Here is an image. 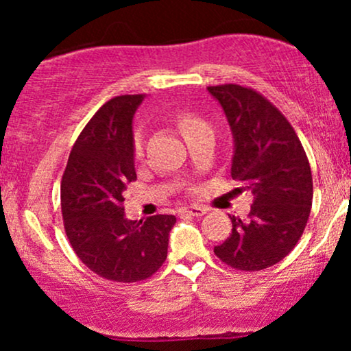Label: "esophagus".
<instances>
[{
    "instance_id": "34e87169",
    "label": "esophagus",
    "mask_w": 351,
    "mask_h": 351,
    "mask_svg": "<svg viewBox=\"0 0 351 351\" xmlns=\"http://www.w3.org/2000/svg\"><path fill=\"white\" fill-rule=\"evenodd\" d=\"M180 213L181 215H188V216H204L208 213V208L198 206V204H191V206L181 209Z\"/></svg>"
}]
</instances>
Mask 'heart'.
I'll return each mask as SVG.
<instances>
[{
	"instance_id": "heart-1",
	"label": "heart",
	"mask_w": 351,
	"mask_h": 351,
	"mask_svg": "<svg viewBox=\"0 0 351 351\" xmlns=\"http://www.w3.org/2000/svg\"><path fill=\"white\" fill-rule=\"evenodd\" d=\"M178 125L184 135L189 134V132H193V130H198V128L208 127V123L204 122V120H201V119H198V117L189 115V114L180 115ZM135 153L136 155H142V142H140V138L135 140Z\"/></svg>"
}]
</instances>
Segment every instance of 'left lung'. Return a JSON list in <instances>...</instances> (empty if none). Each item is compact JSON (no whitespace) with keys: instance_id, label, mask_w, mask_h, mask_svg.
I'll return each instance as SVG.
<instances>
[{"instance_id":"left-lung-1","label":"left lung","mask_w":351,"mask_h":351,"mask_svg":"<svg viewBox=\"0 0 351 351\" xmlns=\"http://www.w3.org/2000/svg\"><path fill=\"white\" fill-rule=\"evenodd\" d=\"M232 134L231 176L251 189L249 219L231 217L232 232L215 254L239 271H261L299 243L310 208L312 171L299 136L276 107L247 87H208Z\"/></svg>"}]
</instances>
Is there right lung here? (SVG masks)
<instances>
[{
  "label": "right lung",
  "mask_w": 351,
  "mask_h": 351,
  "mask_svg": "<svg viewBox=\"0 0 351 351\" xmlns=\"http://www.w3.org/2000/svg\"><path fill=\"white\" fill-rule=\"evenodd\" d=\"M147 95L108 100L88 120L72 147L60 183L67 239L84 264L117 282L148 279L162 267L173 215L128 219L123 191L135 173L134 117Z\"/></svg>",
  "instance_id": "right-lung-1"
}]
</instances>
